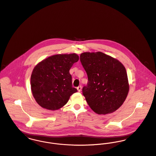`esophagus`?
<instances>
[{
    "label": "esophagus",
    "instance_id": "obj_1",
    "mask_svg": "<svg viewBox=\"0 0 156 156\" xmlns=\"http://www.w3.org/2000/svg\"><path fill=\"white\" fill-rule=\"evenodd\" d=\"M81 89H82V87H81V86H78L77 87V90H78V91L79 92H80V91H81Z\"/></svg>",
    "mask_w": 156,
    "mask_h": 156
}]
</instances>
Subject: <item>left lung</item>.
I'll return each instance as SVG.
<instances>
[{"mask_svg": "<svg viewBox=\"0 0 156 156\" xmlns=\"http://www.w3.org/2000/svg\"><path fill=\"white\" fill-rule=\"evenodd\" d=\"M80 61L88 76L83 94L89 106L98 114L115 111L125 101L129 90L123 65L102 52H83Z\"/></svg>", "mask_w": 156, "mask_h": 156, "instance_id": "obj_1", "label": "left lung"}]
</instances>
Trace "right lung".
Masks as SVG:
<instances>
[{"label": "right lung", "instance_id": "add662e5", "mask_svg": "<svg viewBox=\"0 0 156 156\" xmlns=\"http://www.w3.org/2000/svg\"><path fill=\"white\" fill-rule=\"evenodd\" d=\"M76 54H56L39 63L33 70L31 90L36 102L49 110H57L67 104L77 90L72 87L69 70L77 62Z\"/></svg>", "mask_w": 156, "mask_h": 156}]
</instances>
